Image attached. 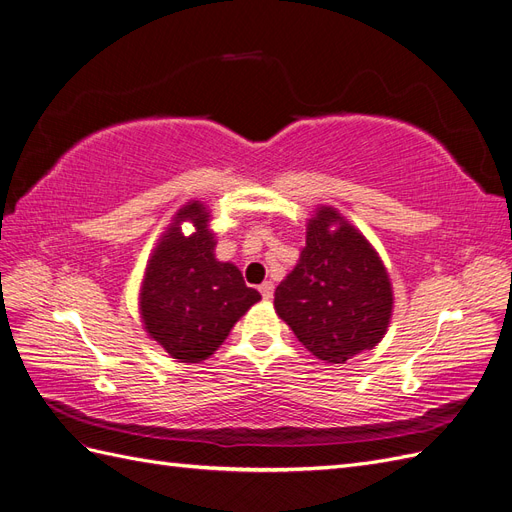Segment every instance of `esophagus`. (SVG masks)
Masks as SVG:
<instances>
[{"label": "esophagus", "mask_w": 512, "mask_h": 512, "mask_svg": "<svg viewBox=\"0 0 512 512\" xmlns=\"http://www.w3.org/2000/svg\"><path fill=\"white\" fill-rule=\"evenodd\" d=\"M258 290H260V294H262V299H271V297H273V284H271V282H262V284L258 286Z\"/></svg>", "instance_id": "esophagus-1"}]
</instances>
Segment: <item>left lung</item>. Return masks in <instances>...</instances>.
<instances>
[{"label":"left lung","instance_id":"obj_1","mask_svg":"<svg viewBox=\"0 0 512 512\" xmlns=\"http://www.w3.org/2000/svg\"><path fill=\"white\" fill-rule=\"evenodd\" d=\"M273 305L320 361L346 363L384 337L393 290L374 247L337 211L322 207L307 224L299 265L275 288Z\"/></svg>","mask_w":512,"mask_h":512}]
</instances>
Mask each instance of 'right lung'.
<instances>
[{
	"mask_svg": "<svg viewBox=\"0 0 512 512\" xmlns=\"http://www.w3.org/2000/svg\"><path fill=\"white\" fill-rule=\"evenodd\" d=\"M205 207H183L153 252L143 292L141 316L147 333L183 363L205 361L222 346L235 322L260 301L241 271L213 256V235ZM192 219L195 232L180 235L178 224Z\"/></svg>",
	"mask_w": 512,
	"mask_h": 512,
	"instance_id": "1",
	"label": "right lung"
}]
</instances>
